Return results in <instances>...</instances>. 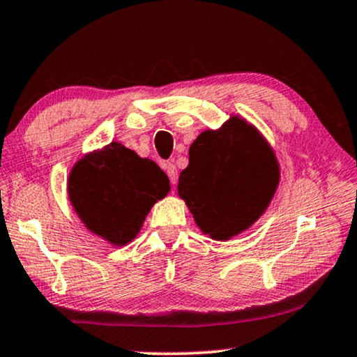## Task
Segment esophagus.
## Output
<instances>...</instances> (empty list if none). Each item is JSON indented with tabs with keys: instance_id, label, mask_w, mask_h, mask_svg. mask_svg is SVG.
<instances>
[{
	"instance_id": "esophagus-1",
	"label": "esophagus",
	"mask_w": 357,
	"mask_h": 357,
	"mask_svg": "<svg viewBox=\"0 0 357 357\" xmlns=\"http://www.w3.org/2000/svg\"><path fill=\"white\" fill-rule=\"evenodd\" d=\"M164 171L167 172V177H169V180H171L172 185L177 183L178 175H177V167H175V164L166 162V164H164Z\"/></svg>"
}]
</instances>
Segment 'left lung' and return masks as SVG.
<instances>
[{"mask_svg": "<svg viewBox=\"0 0 357 357\" xmlns=\"http://www.w3.org/2000/svg\"><path fill=\"white\" fill-rule=\"evenodd\" d=\"M180 172L178 195L202 231L229 239L259 218L279 182L274 153L244 119L204 130L190 146Z\"/></svg>", "mask_w": 357, "mask_h": 357, "instance_id": "left-lung-1", "label": "left lung"}]
</instances>
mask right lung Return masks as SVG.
Wrapping results in <instances>:
<instances>
[{
    "mask_svg": "<svg viewBox=\"0 0 357 357\" xmlns=\"http://www.w3.org/2000/svg\"><path fill=\"white\" fill-rule=\"evenodd\" d=\"M169 178L155 161L121 144L83 158L70 174L68 195L92 233L124 245L140 231L146 213L167 195Z\"/></svg>",
    "mask_w": 357,
    "mask_h": 357,
    "instance_id": "obj_1",
    "label": "right lung"
}]
</instances>
